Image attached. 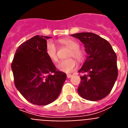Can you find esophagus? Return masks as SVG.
<instances>
[{
	"mask_svg": "<svg viewBox=\"0 0 128 128\" xmlns=\"http://www.w3.org/2000/svg\"><path fill=\"white\" fill-rule=\"evenodd\" d=\"M66 76H67V78H70L72 76V75H71V74H67Z\"/></svg>",
	"mask_w": 128,
	"mask_h": 128,
	"instance_id": "obj_1",
	"label": "esophagus"
}]
</instances>
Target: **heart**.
Segmentation results:
<instances>
[{
    "instance_id": "heart-1",
    "label": "heart",
    "mask_w": 128,
    "mask_h": 128,
    "mask_svg": "<svg viewBox=\"0 0 128 128\" xmlns=\"http://www.w3.org/2000/svg\"><path fill=\"white\" fill-rule=\"evenodd\" d=\"M59 42L62 45L70 48V51L68 53V57L73 56L77 60L81 62L83 59V54L79 47L80 45L76 40L71 38H63L59 40ZM46 53L48 58L53 62L58 60L57 48L55 44L51 41L47 42L46 46ZM58 70L65 73L72 72L76 68L77 63L73 58H68L64 60H62L58 63Z\"/></svg>"
}]
</instances>
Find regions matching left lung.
<instances>
[{"mask_svg": "<svg viewBox=\"0 0 128 128\" xmlns=\"http://www.w3.org/2000/svg\"><path fill=\"white\" fill-rule=\"evenodd\" d=\"M84 44L87 57L78 72L84 73L78 88L81 98L92 101L108 96L118 76L117 55L110 43L98 34L80 32L71 35Z\"/></svg>", "mask_w": 128, "mask_h": 128, "instance_id": "8db88e82", "label": "left lung"}]
</instances>
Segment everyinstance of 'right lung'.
<instances>
[{
	"mask_svg": "<svg viewBox=\"0 0 128 128\" xmlns=\"http://www.w3.org/2000/svg\"><path fill=\"white\" fill-rule=\"evenodd\" d=\"M36 35L24 42L16 50L11 69L14 85L30 103L47 105L61 93L66 74L56 70L46 53L47 39Z\"/></svg>",
	"mask_w": 128,
	"mask_h": 128,
	"instance_id": "right-lung-1",
	"label": "right lung"
}]
</instances>
